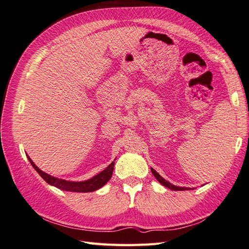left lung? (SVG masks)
Returning a JSON list of instances; mask_svg holds the SVG:
<instances>
[{
    "mask_svg": "<svg viewBox=\"0 0 249 249\" xmlns=\"http://www.w3.org/2000/svg\"><path fill=\"white\" fill-rule=\"evenodd\" d=\"M150 170H152V172H153V175H154V177L158 179V182H159L160 184H162L163 186H165V187H167V188H169L170 190H175V191H183V190H189L188 189V188H185V187H178V186H175V185H172L171 183H169L168 180H166L165 178H163L159 173H158L155 169H153V168H150ZM190 190H192V189H190Z\"/></svg>",
    "mask_w": 249,
    "mask_h": 249,
    "instance_id": "8db88e82",
    "label": "left lung"
}]
</instances>
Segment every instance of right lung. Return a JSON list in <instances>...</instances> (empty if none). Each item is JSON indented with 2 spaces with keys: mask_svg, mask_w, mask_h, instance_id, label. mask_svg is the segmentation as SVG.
Returning <instances> with one entry per match:
<instances>
[{
  "mask_svg": "<svg viewBox=\"0 0 249 249\" xmlns=\"http://www.w3.org/2000/svg\"><path fill=\"white\" fill-rule=\"evenodd\" d=\"M28 160L31 163L34 169L39 173V176L46 180V182L52 186H54L58 189H61L64 191L70 192H93L95 190H99L104 185H106L108 180L111 178L113 169H114V162H112L107 168H105L102 172L97 173L96 176L92 177L87 180H83V182H71V180H66L62 178H58L53 176L48 175V173L43 172L38 167L36 166L34 162L31 160V158L28 156Z\"/></svg>",
  "mask_w": 249,
  "mask_h": 249,
  "instance_id": "add662e5",
  "label": "right lung"
}]
</instances>
